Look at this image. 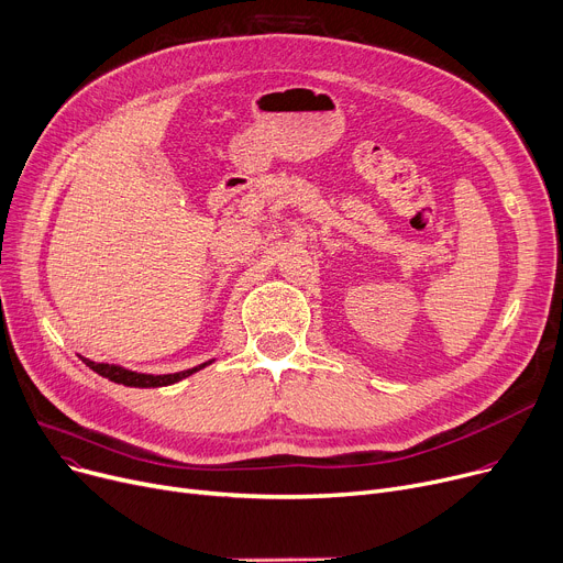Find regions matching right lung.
I'll return each instance as SVG.
<instances>
[{"label": "right lung", "mask_w": 563, "mask_h": 563, "mask_svg": "<svg viewBox=\"0 0 563 563\" xmlns=\"http://www.w3.org/2000/svg\"><path fill=\"white\" fill-rule=\"evenodd\" d=\"M81 358H84V356H81ZM84 363H86V366H88L90 371H95L97 375H102V377H107V379H111V382H115V384L134 386V388H158V386L177 384V382L190 377L192 373L207 368L209 363H213V358L207 361V363H200V366H195V368H188V371H181V373H170V375H145V373H134V371H126V368H122V366H113V363H95V361H90V358H84Z\"/></svg>", "instance_id": "1"}]
</instances>
